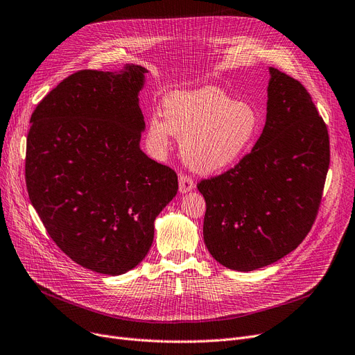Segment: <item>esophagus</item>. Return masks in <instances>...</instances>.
<instances>
[{
  "label": "esophagus",
  "mask_w": 355,
  "mask_h": 355,
  "mask_svg": "<svg viewBox=\"0 0 355 355\" xmlns=\"http://www.w3.org/2000/svg\"><path fill=\"white\" fill-rule=\"evenodd\" d=\"M193 188H195V183H193V180H192L189 176L182 175V176L179 178V192H180V193H188V192H191Z\"/></svg>",
  "instance_id": "1"
}]
</instances>
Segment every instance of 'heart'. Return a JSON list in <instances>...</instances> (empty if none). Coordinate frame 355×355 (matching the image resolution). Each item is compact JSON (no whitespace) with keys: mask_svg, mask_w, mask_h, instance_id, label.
I'll return each mask as SVG.
<instances>
[{"mask_svg":"<svg viewBox=\"0 0 355 355\" xmlns=\"http://www.w3.org/2000/svg\"><path fill=\"white\" fill-rule=\"evenodd\" d=\"M261 131L258 109L233 101L223 90L205 86L173 92L164 97L163 116L147 123V146L163 154L173 135L180 139L185 163L196 173L212 175L234 166L257 141Z\"/></svg>","mask_w":355,"mask_h":355,"instance_id":"heart-1","label":"heart"}]
</instances>
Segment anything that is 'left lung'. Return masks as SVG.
<instances>
[{
  "label": "left lung",
  "mask_w": 355,
  "mask_h": 355,
  "mask_svg": "<svg viewBox=\"0 0 355 355\" xmlns=\"http://www.w3.org/2000/svg\"><path fill=\"white\" fill-rule=\"evenodd\" d=\"M266 121L234 168L198 185L204 242L223 266L253 271L299 246L316 218L329 167V135L302 84L269 68Z\"/></svg>",
  "instance_id": "8db88e82"
}]
</instances>
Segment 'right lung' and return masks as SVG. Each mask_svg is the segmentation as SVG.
Returning a JSON list of instances; mask_svg holds the SVG:
<instances>
[{"instance_id": "add662e5", "label": "right lung", "mask_w": 355, "mask_h": 355, "mask_svg": "<svg viewBox=\"0 0 355 355\" xmlns=\"http://www.w3.org/2000/svg\"><path fill=\"white\" fill-rule=\"evenodd\" d=\"M148 69H84L48 93L31 118L26 185L67 257L122 275L148 253L154 221L178 193L172 168L141 150L139 92Z\"/></svg>"}]
</instances>
